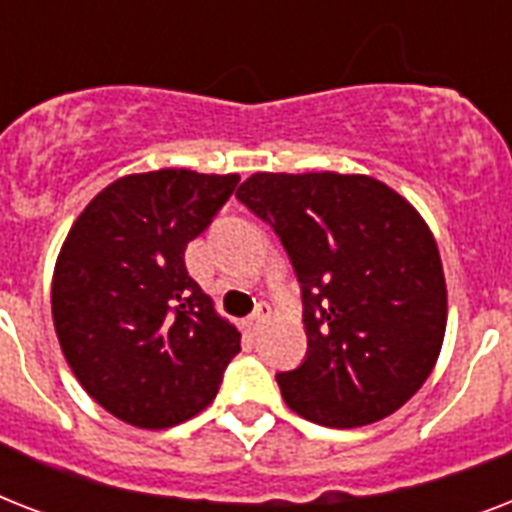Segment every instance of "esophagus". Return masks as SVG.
I'll return each mask as SVG.
<instances>
[{
  "mask_svg": "<svg viewBox=\"0 0 512 512\" xmlns=\"http://www.w3.org/2000/svg\"><path fill=\"white\" fill-rule=\"evenodd\" d=\"M271 319V305L268 303H260L255 308V313H252V316H249V329H260L265 324V321Z\"/></svg>",
  "mask_w": 512,
  "mask_h": 512,
  "instance_id": "obj_1",
  "label": "esophagus"
}]
</instances>
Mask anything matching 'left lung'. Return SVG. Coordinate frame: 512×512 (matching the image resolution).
<instances>
[{
  "label": "left lung",
  "instance_id": "obj_1",
  "mask_svg": "<svg viewBox=\"0 0 512 512\" xmlns=\"http://www.w3.org/2000/svg\"><path fill=\"white\" fill-rule=\"evenodd\" d=\"M239 201L271 225L303 292L305 361L276 374L292 412L327 428L388 417L422 388L446 332L436 239L369 175L255 172Z\"/></svg>",
  "mask_w": 512,
  "mask_h": 512
}]
</instances>
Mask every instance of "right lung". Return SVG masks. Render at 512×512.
I'll use <instances>...</instances> for the list:
<instances>
[{
	"instance_id": "right-lung-1",
	"label": "right lung",
	"mask_w": 512,
	"mask_h": 512,
	"mask_svg": "<svg viewBox=\"0 0 512 512\" xmlns=\"http://www.w3.org/2000/svg\"><path fill=\"white\" fill-rule=\"evenodd\" d=\"M239 175L159 170L106 185L71 225L52 276L63 356L106 412L162 430L212 404L239 329L185 268V247Z\"/></svg>"
}]
</instances>
